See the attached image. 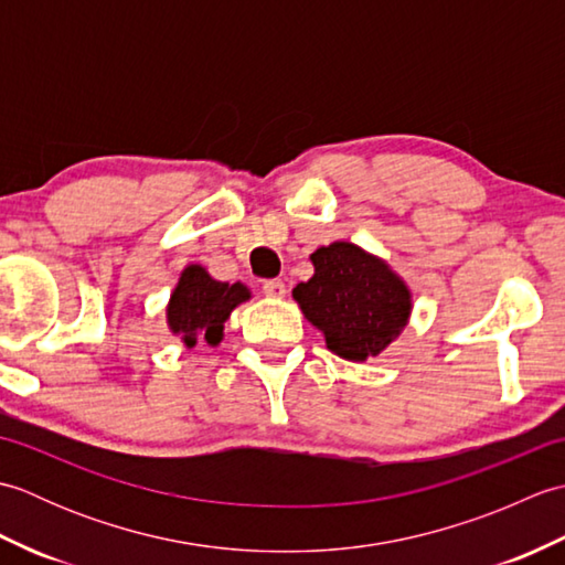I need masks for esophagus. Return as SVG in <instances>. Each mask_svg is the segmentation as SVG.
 <instances>
[{"label": "esophagus", "mask_w": 565, "mask_h": 565, "mask_svg": "<svg viewBox=\"0 0 565 565\" xmlns=\"http://www.w3.org/2000/svg\"><path fill=\"white\" fill-rule=\"evenodd\" d=\"M262 294L271 298H281L286 294V284L281 279H267L262 284Z\"/></svg>", "instance_id": "obj_1"}]
</instances>
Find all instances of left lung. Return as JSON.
<instances>
[{
    "label": "left lung",
    "mask_w": 565,
    "mask_h": 565,
    "mask_svg": "<svg viewBox=\"0 0 565 565\" xmlns=\"http://www.w3.org/2000/svg\"><path fill=\"white\" fill-rule=\"evenodd\" d=\"M316 274L298 284L294 298L326 334L328 350L366 362L398 338L411 316V291L386 262L352 243L316 249Z\"/></svg>",
    "instance_id": "left-lung-1"
}]
</instances>
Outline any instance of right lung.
Wrapping results in <instances>:
<instances>
[{
  "label": "right lung",
  "mask_w": 565,
  "mask_h": 565,
  "mask_svg": "<svg viewBox=\"0 0 565 565\" xmlns=\"http://www.w3.org/2000/svg\"><path fill=\"white\" fill-rule=\"evenodd\" d=\"M247 298V286L215 281L199 264H189L179 276L170 306H167V322L174 334H182L186 347H194L199 334H203L209 344H218L223 322L231 318L233 308L245 303Z\"/></svg>",
  "instance_id": "obj_1"
}]
</instances>
